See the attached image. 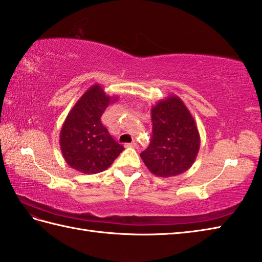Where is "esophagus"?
Segmentation results:
<instances>
[{
    "label": "esophagus",
    "instance_id": "esophagus-1",
    "mask_svg": "<svg viewBox=\"0 0 262 262\" xmlns=\"http://www.w3.org/2000/svg\"><path fill=\"white\" fill-rule=\"evenodd\" d=\"M125 147H133V148H137L138 147V143L137 142H131V143H125Z\"/></svg>",
    "mask_w": 262,
    "mask_h": 262
}]
</instances>
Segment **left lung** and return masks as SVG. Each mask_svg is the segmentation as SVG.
<instances>
[{
	"mask_svg": "<svg viewBox=\"0 0 262 262\" xmlns=\"http://www.w3.org/2000/svg\"><path fill=\"white\" fill-rule=\"evenodd\" d=\"M152 137L140 157L152 174L176 176L188 170L200 149V135L193 116L179 96L170 95L151 108Z\"/></svg>",
	"mask_w": 262,
	"mask_h": 262,
	"instance_id": "left-lung-1",
	"label": "left lung"
}]
</instances>
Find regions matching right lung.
<instances>
[{"label":"right lung","mask_w":262,"mask_h":262,"mask_svg":"<svg viewBox=\"0 0 262 262\" xmlns=\"http://www.w3.org/2000/svg\"><path fill=\"white\" fill-rule=\"evenodd\" d=\"M117 96H107L99 83L84 93L69 112L60 132V146L69 166L84 174L107 169L124 147L116 142L100 117Z\"/></svg>","instance_id":"obj_1"}]
</instances>
